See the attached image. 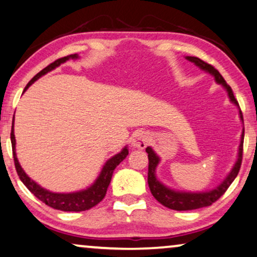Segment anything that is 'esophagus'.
<instances>
[{"label": "esophagus", "instance_id": "1", "mask_svg": "<svg viewBox=\"0 0 257 257\" xmlns=\"http://www.w3.org/2000/svg\"><path fill=\"white\" fill-rule=\"evenodd\" d=\"M150 142V136L147 132H138L133 135L132 138V146L135 147V148L145 149L148 143Z\"/></svg>", "mask_w": 257, "mask_h": 257}]
</instances>
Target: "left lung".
<instances>
[{"instance_id":"left-lung-1","label":"left lung","mask_w":257,"mask_h":257,"mask_svg":"<svg viewBox=\"0 0 257 257\" xmlns=\"http://www.w3.org/2000/svg\"><path fill=\"white\" fill-rule=\"evenodd\" d=\"M186 59L190 62L196 64L198 68L207 71L210 75H213L215 77V81L217 82L218 84H222L224 87L225 90H227L228 96L230 98V101L235 105H238V102L234 96V93H232L231 88L227 84V82L224 81V78L222 77V75L218 73L217 69L211 66V64L204 62L198 57L194 56H187ZM240 118L243 121V116H242V111L240 109ZM243 139H244V128L242 131L241 135V142L240 146H238V154H237V161H236L234 167L230 170V173L228 174L227 177L222 181L220 186L215 188L213 190L209 191H202V193H187V191H176L170 189V188L166 187L163 183H161L156 177V167L157 164L160 163V157L156 155L155 152L150 148V147H147L146 152L148 154V160H149V166H148V184L149 189L152 191L153 196L156 198L157 201L161 204H163L164 207L169 208V209L173 210H194L198 209V208H203L211 206L214 202L220 198L222 195H223L229 186L232 183V181L235 180V177L237 176L238 172H240L241 163H242V154H243Z\"/></svg>"}]
</instances>
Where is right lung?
I'll use <instances>...</instances> for the list:
<instances>
[{"instance_id":"add662e5","label":"right lung","mask_w":257,"mask_h":257,"mask_svg":"<svg viewBox=\"0 0 257 257\" xmlns=\"http://www.w3.org/2000/svg\"><path fill=\"white\" fill-rule=\"evenodd\" d=\"M70 59L73 60L78 59V55L77 54L68 55L66 57H62V59H59L55 61V62L50 63L49 66L41 70L39 74H36L35 76L29 81V83L27 84V87L25 88V91L28 89L30 84H33L34 82L37 80V78H40L42 75L47 74L48 71H51L56 67H59L61 63H64L66 61ZM10 140H12L14 162H15V168L20 180L22 181L23 184H25V186L28 188V189L32 191V193L35 195L40 201H42L43 203H46L47 206L54 208V209L62 210V211H84L95 207L97 203H100L105 196V193H107V189L109 187V183H110L111 181V176L115 168L125 159L126 155H128V148L124 147V148L121 150V153L116 154L115 156H112L111 159H109L107 161V163L103 166V168H102L100 176H98L96 181L93 183V186L87 188V189L76 191V193H67V194L53 193V191H49L39 186L35 181H33L28 175H27L25 170L22 169V167L20 166L19 160H17L16 157V152H15L16 141H15V135H14V122L12 125V133H10Z\"/></svg>"}]
</instances>
